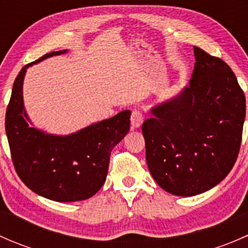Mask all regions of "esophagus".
<instances>
[{
	"mask_svg": "<svg viewBox=\"0 0 248 248\" xmlns=\"http://www.w3.org/2000/svg\"><path fill=\"white\" fill-rule=\"evenodd\" d=\"M142 122H144V116H142L141 112H140L139 110H133L131 116L132 129L139 128V127L142 124Z\"/></svg>",
	"mask_w": 248,
	"mask_h": 248,
	"instance_id": "34e87169",
	"label": "esophagus"
}]
</instances>
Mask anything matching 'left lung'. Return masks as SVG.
I'll return each mask as SVG.
<instances>
[{"label":"left lung","mask_w":248,"mask_h":248,"mask_svg":"<svg viewBox=\"0 0 248 248\" xmlns=\"http://www.w3.org/2000/svg\"><path fill=\"white\" fill-rule=\"evenodd\" d=\"M193 73L179 94L152 107L141 131L155 181L192 197L218 185L240 150L246 99L231 67L194 46Z\"/></svg>","instance_id":"8db88e82"}]
</instances>
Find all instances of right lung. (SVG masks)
<instances>
[{"label":"right lung","mask_w":248,"mask_h":248,"mask_svg":"<svg viewBox=\"0 0 248 248\" xmlns=\"http://www.w3.org/2000/svg\"><path fill=\"white\" fill-rule=\"evenodd\" d=\"M67 51L49 52L26 64L14 81L6 112V133L17 175L34 193L60 202L85 201L101 189L111 150L128 133L131 124V111L124 110L68 136L32 126L22 96L27 68Z\"/></svg>","instance_id":"obj_1"}]
</instances>
